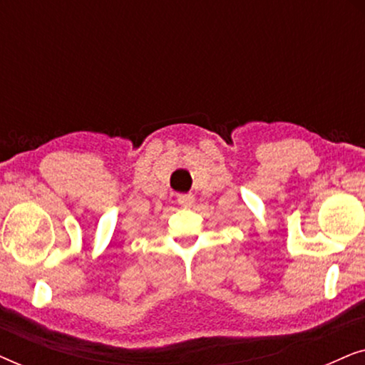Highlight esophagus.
<instances>
[{"instance_id":"34e87169","label":"esophagus","mask_w":365,"mask_h":365,"mask_svg":"<svg viewBox=\"0 0 365 365\" xmlns=\"http://www.w3.org/2000/svg\"><path fill=\"white\" fill-rule=\"evenodd\" d=\"M194 201H196V197H194L192 194H179L178 196V202L181 204L182 207H192Z\"/></svg>"}]
</instances>
